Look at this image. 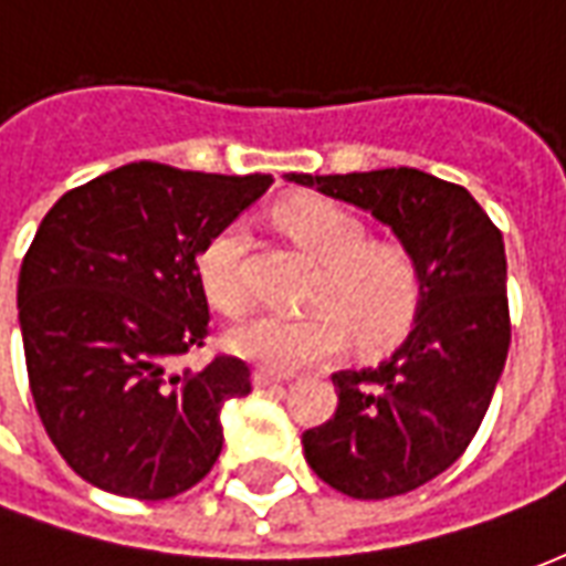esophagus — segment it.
<instances>
[{"label":"esophagus","instance_id":"1","mask_svg":"<svg viewBox=\"0 0 566 566\" xmlns=\"http://www.w3.org/2000/svg\"><path fill=\"white\" fill-rule=\"evenodd\" d=\"M287 376H275L270 369H258L254 373V388H275V385H284Z\"/></svg>","mask_w":566,"mask_h":566}]
</instances>
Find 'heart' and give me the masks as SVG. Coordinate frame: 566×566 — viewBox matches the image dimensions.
I'll return each mask as SVG.
<instances>
[{"label": "heart", "mask_w": 566, "mask_h": 566, "mask_svg": "<svg viewBox=\"0 0 566 566\" xmlns=\"http://www.w3.org/2000/svg\"><path fill=\"white\" fill-rule=\"evenodd\" d=\"M275 221L296 245L321 263L308 315H260L230 331V348L272 373H296L333 360L348 343L379 348L416 318L421 270L400 242H376L367 223L333 199L303 197L284 202ZM248 227L230 221L211 235L197 258L202 291L223 315H242L251 303L245 275Z\"/></svg>", "instance_id": "b5f03b06"}]
</instances>
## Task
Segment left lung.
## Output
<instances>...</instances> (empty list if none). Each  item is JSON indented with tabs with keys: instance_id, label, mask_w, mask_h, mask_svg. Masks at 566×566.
Listing matches in <instances>:
<instances>
[{
	"instance_id": "8db88e82",
	"label": "left lung",
	"mask_w": 566,
	"mask_h": 566,
	"mask_svg": "<svg viewBox=\"0 0 566 566\" xmlns=\"http://www.w3.org/2000/svg\"><path fill=\"white\" fill-rule=\"evenodd\" d=\"M284 178L369 211L416 254L421 300L403 345L333 373L336 412L303 433L308 467L348 497L416 491L473 442L510 355L503 235L461 185L409 166Z\"/></svg>"
}]
</instances>
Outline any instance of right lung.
<instances>
[{"instance_id": "obj_1", "label": "right lung", "mask_w": 566, "mask_h": 566, "mask_svg": "<svg viewBox=\"0 0 566 566\" xmlns=\"http://www.w3.org/2000/svg\"><path fill=\"white\" fill-rule=\"evenodd\" d=\"M270 185L127 163L63 193L39 223L18 279L30 391L91 485L169 500L218 461L221 406L251 394V367L230 355L175 364L209 336L199 251Z\"/></svg>"}]
</instances>
